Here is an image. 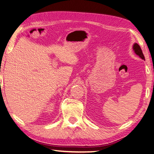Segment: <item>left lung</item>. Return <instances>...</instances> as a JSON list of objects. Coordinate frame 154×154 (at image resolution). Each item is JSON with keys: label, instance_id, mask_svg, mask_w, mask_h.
I'll use <instances>...</instances> for the list:
<instances>
[{"label": "left lung", "instance_id": "8db88e82", "mask_svg": "<svg viewBox=\"0 0 154 154\" xmlns=\"http://www.w3.org/2000/svg\"><path fill=\"white\" fill-rule=\"evenodd\" d=\"M133 50L134 51V53L136 54L137 55L139 56L141 59L145 60V57H144V55H143V54L142 53V51H141L140 45H138L137 43H135L133 45Z\"/></svg>", "mask_w": 154, "mask_h": 154}]
</instances>
